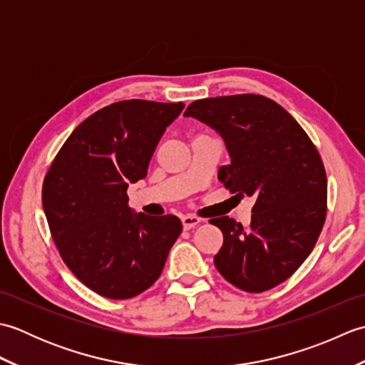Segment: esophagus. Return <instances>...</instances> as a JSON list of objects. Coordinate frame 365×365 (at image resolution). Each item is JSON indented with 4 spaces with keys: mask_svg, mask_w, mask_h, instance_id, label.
<instances>
[{
    "mask_svg": "<svg viewBox=\"0 0 365 365\" xmlns=\"http://www.w3.org/2000/svg\"><path fill=\"white\" fill-rule=\"evenodd\" d=\"M199 222H200V220L197 218V216H191V215L182 216V224H183V229L185 230H190L192 227H196Z\"/></svg>",
    "mask_w": 365,
    "mask_h": 365,
    "instance_id": "34e87169",
    "label": "esophagus"
}]
</instances>
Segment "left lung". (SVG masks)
Returning <instances> with one entry per match:
<instances>
[{"instance_id": "obj_1", "label": "left lung", "mask_w": 365, "mask_h": 365, "mask_svg": "<svg viewBox=\"0 0 365 365\" xmlns=\"http://www.w3.org/2000/svg\"><path fill=\"white\" fill-rule=\"evenodd\" d=\"M183 115L224 139L230 157L218 173L224 187L255 197L247 229L229 216L210 220L224 235L215 267L245 292L273 289L309 257L327 220L328 180L319 150L281 105L263 96L196 100Z\"/></svg>"}]
</instances>
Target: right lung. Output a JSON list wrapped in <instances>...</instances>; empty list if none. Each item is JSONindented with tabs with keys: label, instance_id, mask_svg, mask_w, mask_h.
Returning <instances> with one entry per match:
<instances>
[{
	"label": "right lung",
	"instance_id": "add662e5",
	"mask_svg": "<svg viewBox=\"0 0 365 365\" xmlns=\"http://www.w3.org/2000/svg\"><path fill=\"white\" fill-rule=\"evenodd\" d=\"M183 108L149 100L102 108L72 131L43 178V212L61 257L105 298L128 299L149 289L180 235L177 216L131 210L127 188L147 175Z\"/></svg>",
	"mask_w": 365,
	"mask_h": 365
}]
</instances>
